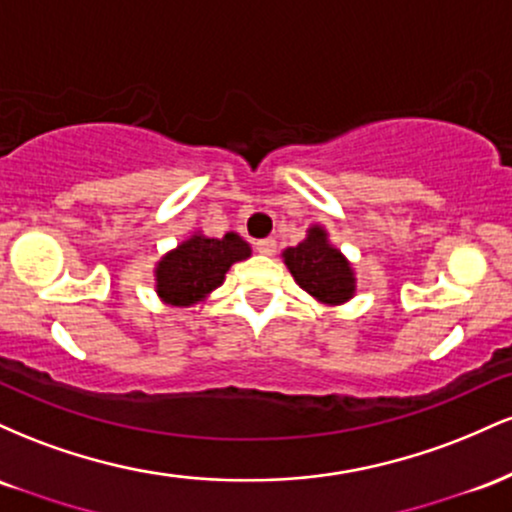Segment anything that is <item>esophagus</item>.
<instances>
[{"mask_svg": "<svg viewBox=\"0 0 512 512\" xmlns=\"http://www.w3.org/2000/svg\"><path fill=\"white\" fill-rule=\"evenodd\" d=\"M255 248L260 255H274L276 252V240L274 238H264V240H257Z\"/></svg>", "mask_w": 512, "mask_h": 512, "instance_id": "1", "label": "esophagus"}]
</instances>
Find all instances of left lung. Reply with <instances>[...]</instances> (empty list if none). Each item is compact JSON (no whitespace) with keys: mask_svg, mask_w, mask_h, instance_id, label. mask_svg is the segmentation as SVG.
<instances>
[{"mask_svg":"<svg viewBox=\"0 0 512 512\" xmlns=\"http://www.w3.org/2000/svg\"><path fill=\"white\" fill-rule=\"evenodd\" d=\"M301 289L322 305H344L356 296V272L349 257L330 240L322 223H310L305 238L281 252Z\"/></svg>","mask_w":512,"mask_h":512,"instance_id":"left-lung-1","label":"left lung"}]
</instances>
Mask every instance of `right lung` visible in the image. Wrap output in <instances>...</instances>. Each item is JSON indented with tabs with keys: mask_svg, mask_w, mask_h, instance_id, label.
<instances>
[{
	"mask_svg": "<svg viewBox=\"0 0 512 512\" xmlns=\"http://www.w3.org/2000/svg\"><path fill=\"white\" fill-rule=\"evenodd\" d=\"M250 255V243L238 233L209 238L202 231H192L154 264L156 296L170 308L202 305L226 281L228 269Z\"/></svg>",
	"mask_w": 512,
	"mask_h": 512,
	"instance_id": "1",
	"label": "right lung"
}]
</instances>
